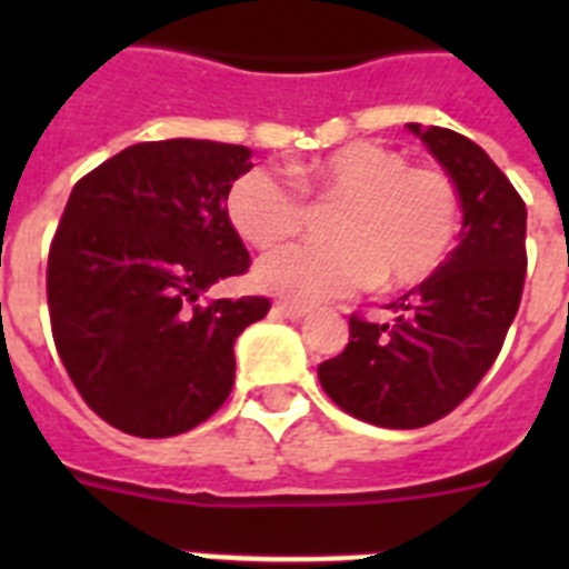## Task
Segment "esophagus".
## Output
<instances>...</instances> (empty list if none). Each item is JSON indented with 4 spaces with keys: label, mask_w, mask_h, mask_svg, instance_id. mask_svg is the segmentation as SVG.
<instances>
[{
    "label": "esophagus",
    "mask_w": 569,
    "mask_h": 569,
    "mask_svg": "<svg viewBox=\"0 0 569 569\" xmlns=\"http://www.w3.org/2000/svg\"><path fill=\"white\" fill-rule=\"evenodd\" d=\"M276 313H281L284 319H301V316H308V305H299V301H288V299H281L276 301L273 305Z\"/></svg>",
    "instance_id": "1"
}]
</instances>
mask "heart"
I'll list each match as a JSON object with an SVG mask.
<instances>
[{
  "instance_id": "b5f03b06",
  "label": "heart",
  "mask_w": 569,
  "mask_h": 569,
  "mask_svg": "<svg viewBox=\"0 0 569 569\" xmlns=\"http://www.w3.org/2000/svg\"><path fill=\"white\" fill-rule=\"evenodd\" d=\"M288 173L256 164L233 182L228 216L253 248L299 233L308 202H341L328 219L330 241H299L259 261L261 288L296 301L341 299L367 284L385 290L427 281L453 253L461 224L459 188L445 170L407 164V156L356 142Z\"/></svg>"
}]
</instances>
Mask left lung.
<instances>
[{"instance_id": "1", "label": "left lung", "mask_w": 569, "mask_h": 569, "mask_svg": "<svg viewBox=\"0 0 569 569\" xmlns=\"http://www.w3.org/2000/svg\"><path fill=\"white\" fill-rule=\"evenodd\" d=\"M456 182L459 244L387 325L350 316V341L321 361L325 393L356 419L413 430L453 413L492 367L519 313L527 276V208L490 156L447 128L407 124Z\"/></svg>"}]
</instances>
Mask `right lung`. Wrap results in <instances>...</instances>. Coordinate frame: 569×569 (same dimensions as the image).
Instances as JSON below:
<instances>
[{"label":"right lung","instance_id":"1","mask_svg":"<svg viewBox=\"0 0 569 569\" xmlns=\"http://www.w3.org/2000/svg\"><path fill=\"white\" fill-rule=\"evenodd\" d=\"M248 168L241 144L168 139L73 184L48 253L50 333L84 405L122 433H188L230 396L236 336L270 299H199L250 268L228 216Z\"/></svg>","mask_w":569,"mask_h":569}]
</instances>
